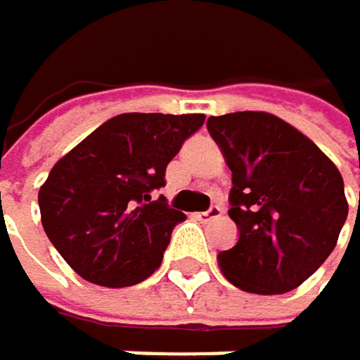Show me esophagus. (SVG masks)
<instances>
[{"label": "esophagus", "mask_w": 360, "mask_h": 360, "mask_svg": "<svg viewBox=\"0 0 360 360\" xmlns=\"http://www.w3.org/2000/svg\"><path fill=\"white\" fill-rule=\"evenodd\" d=\"M224 212V208L221 206H210L208 210H202V212H195V217L200 219V221H208V219H215V217H219Z\"/></svg>", "instance_id": "obj_1"}]
</instances>
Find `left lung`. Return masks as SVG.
I'll return each mask as SVG.
<instances>
[{"label": "left lung", "mask_w": 360, "mask_h": 360, "mask_svg": "<svg viewBox=\"0 0 360 360\" xmlns=\"http://www.w3.org/2000/svg\"><path fill=\"white\" fill-rule=\"evenodd\" d=\"M232 172L239 239L217 254L224 276L250 293H287L311 278L347 219L343 178L317 145L269 112L208 117ZM360 210V191H359Z\"/></svg>", "instance_id": "8db88e82"}]
</instances>
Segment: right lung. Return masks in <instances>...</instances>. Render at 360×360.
Instances as JSON below:
<instances>
[{"label": "right lung", "mask_w": 360, "mask_h": 360, "mask_svg": "<svg viewBox=\"0 0 360 360\" xmlns=\"http://www.w3.org/2000/svg\"><path fill=\"white\" fill-rule=\"evenodd\" d=\"M204 115L126 112L91 132L53 165L39 191L45 234L67 265L99 287L152 276L184 212L152 191Z\"/></svg>", "instance_id": "1"}]
</instances>
